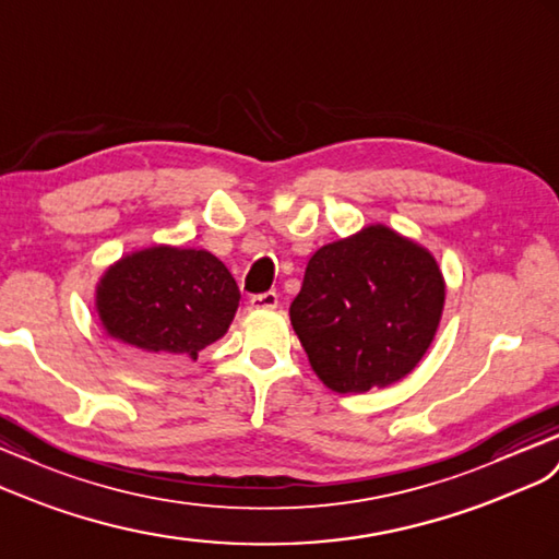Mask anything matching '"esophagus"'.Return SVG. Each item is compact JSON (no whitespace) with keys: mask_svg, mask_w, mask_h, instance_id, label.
Listing matches in <instances>:
<instances>
[{"mask_svg":"<svg viewBox=\"0 0 559 559\" xmlns=\"http://www.w3.org/2000/svg\"><path fill=\"white\" fill-rule=\"evenodd\" d=\"M278 305V295L274 290H266V293H260L254 295L250 299V307L252 309H274Z\"/></svg>","mask_w":559,"mask_h":559,"instance_id":"obj_1","label":"esophagus"}]
</instances>
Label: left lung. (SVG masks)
<instances>
[{"label":"left lung","instance_id":"1","mask_svg":"<svg viewBox=\"0 0 559 559\" xmlns=\"http://www.w3.org/2000/svg\"><path fill=\"white\" fill-rule=\"evenodd\" d=\"M443 309L435 257L388 226L313 252L290 321L333 392H368L408 376L432 345Z\"/></svg>","mask_w":559,"mask_h":559}]
</instances>
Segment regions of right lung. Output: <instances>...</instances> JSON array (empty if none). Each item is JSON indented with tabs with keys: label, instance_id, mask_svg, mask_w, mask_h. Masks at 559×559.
<instances>
[{
	"label": "right lung",
	"instance_id": "right-lung-1",
	"mask_svg": "<svg viewBox=\"0 0 559 559\" xmlns=\"http://www.w3.org/2000/svg\"><path fill=\"white\" fill-rule=\"evenodd\" d=\"M240 290L205 250L157 246L110 266L96 309L110 337L155 361L195 359L234 321Z\"/></svg>",
	"mask_w": 559,
	"mask_h": 559
}]
</instances>
